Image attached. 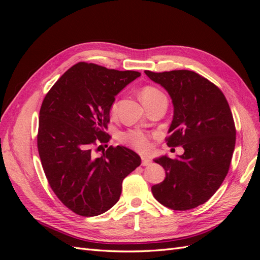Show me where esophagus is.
Listing matches in <instances>:
<instances>
[{"mask_svg":"<svg viewBox=\"0 0 260 260\" xmlns=\"http://www.w3.org/2000/svg\"><path fill=\"white\" fill-rule=\"evenodd\" d=\"M149 164H151V159L147 158L145 156H142V166H147Z\"/></svg>","mask_w":260,"mask_h":260,"instance_id":"obj_1","label":"esophagus"}]
</instances>
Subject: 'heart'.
<instances>
[{
    "label": "heart",
    "mask_w": 260,
    "mask_h": 260,
    "mask_svg": "<svg viewBox=\"0 0 260 260\" xmlns=\"http://www.w3.org/2000/svg\"><path fill=\"white\" fill-rule=\"evenodd\" d=\"M160 95H164V94L153 85H145L142 89H141V92H140L141 100H142L144 104L157 99ZM115 111H116V103H113V105L111 107V112L114 113ZM120 139L123 143L131 146L132 148L137 149V151H139V152L144 153V152H147L148 149L151 148L152 136L144 130H141V129L128 130V131L121 133Z\"/></svg>",
    "instance_id": "b5f03b06"
}]
</instances>
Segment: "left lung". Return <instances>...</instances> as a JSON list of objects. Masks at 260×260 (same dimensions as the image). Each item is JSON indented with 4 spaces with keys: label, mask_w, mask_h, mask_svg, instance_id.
<instances>
[{
    "label": "left lung",
    "mask_w": 260,
    "mask_h": 260,
    "mask_svg": "<svg viewBox=\"0 0 260 260\" xmlns=\"http://www.w3.org/2000/svg\"><path fill=\"white\" fill-rule=\"evenodd\" d=\"M174 103V119L166 138L168 146H182L176 158L155 159L166 178L152 186L154 198L174 210H187L207 202L222 184L235 146V124L222 91L191 70L153 73Z\"/></svg>",
    "instance_id": "1"
}]
</instances>
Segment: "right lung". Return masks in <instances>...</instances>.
Segmentation results:
<instances>
[{"mask_svg":"<svg viewBox=\"0 0 260 260\" xmlns=\"http://www.w3.org/2000/svg\"><path fill=\"white\" fill-rule=\"evenodd\" d=\"M141 74L80 61L46 93L40 108L38 151L55 195L75 214L93 217L118 202L122 181L141 165L124 146H109L105 130L115 95Z\"/></svg>","mask_w":260,"mask_h":260,"instance_id":"right-lung-1","label":"right lung"}]
</instances>
